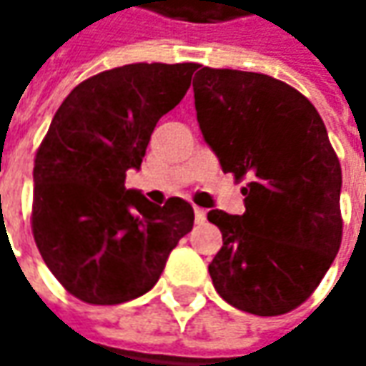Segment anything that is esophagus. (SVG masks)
Returning a JSON list of instances; mask_svg holds the SVG:
<instances>
[{"instance_id":"34e87169","label":"esophagus","mask_w":366,"mask_h":366,"mask_svg":"<svg viewBox=\"0 0 366 366\" xmlns=\"http://www.w3.org/2000/svg\"><path fill=\"white\" fill-rule=\"evenodd\" d=\"M193 214H195V222H197V224H204L205 219H207V212H205L204 207H195Z\"/></svg>"}]
</instances>
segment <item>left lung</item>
Listing matches in <instances>:
<instances>
[{
  "mask_svg": "<svg viewBox=\"0 0 366 366\" xmlns=\"http://www.w3.org/2000/svg\"><path fill=\"white\" fill-rule=\"evenodd\" d=\"M197 122L246 212L212 209L224 244L209 262L222 300L254 316H281L320 285L342 242L340 161L312 102L279 79L199 66Z\"/></svg>",
  "mask_w": 366,
  "mask_h": 366,
  "instance_id": "1",
  "label": "left lung"
}]
</instances>
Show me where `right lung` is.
Here are the masks:
<instances>
[{
    "mask_svg": "<svg viewBox=\"0 0 366 366\" xmlns=\"http://www.w3.org/2000/svg\"><path fill=\"white\" fill-rule=\"evenodd\" d=\"M197 66L134 63L85 79L36 150L34 242L50 273L81 302L118 305L144 295L193 228L185 199L154 205L124 183Z\"/></svg>",
    "mask_w": 366,
    "mask_h": 366,
    "instance_id": "obj_1",
    "label": "right lung"
}]
</instances>
